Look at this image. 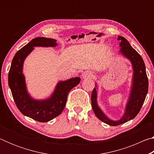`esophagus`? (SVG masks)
I'll return each instance as SVG.
<instances>
[{
  "instance_id": "obj_1",
  "label": "esophagus",
  "mask_w": 154,
  "mask_h": 154,
  "mask_svg": "<svg viewBox=\"0 0 154 154\" xmlns=\"http://www.w3.org/2000/svg\"><path fill=\"white\" fill-rule=\"evenodd\" d=\"M92 76V72H90L89 71H85L82 74V77H83V78H84V79H85V78L91 77Z\"/></svg>"
}]
</instances>
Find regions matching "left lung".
<instances>
[{"mask_svg":"<svg viewBox=\"0 0 154 154\" xmlns=\"http://www.w3.org/2000/svg\"><path fill=\"white\" fill-rule=\"evenodd\" d=\"M118 40L120 41V51L132 62L134 70L133 83L126 112L119 120L112 121L106 118L97 105L96 88L93 89L91 96L92 106L96 117L104 123L113 126L124 124L134 118L141 109L148 92V78L146 73L145 65L141 56L132 48L128 41L123 36H118Z\"/></svg>","mask_w":154,"mask_h":154,"instance_id":"left-lung-1","label":"left lung"}]
</instances>
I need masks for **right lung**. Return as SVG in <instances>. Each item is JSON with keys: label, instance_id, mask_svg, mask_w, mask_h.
I'll return each mask as SVG.
<instances>
[{"label": "right lung", "instance_id": "right-lung-1", "mask_svg": "<svg viewBox=\"0 0 154 154\" xmlns=\"http://www.w3.org/2000/svg\"><path fill=\"white\" fill-rule=\"evenodd\" d=\"M56 41L53 38L45 37L33 38L15 54L9 72V86L17 107L23 115L40 122L50 121L62 113L69 92L79 84L81 80L79 77H75L60 82L52 96L45 100H35L28 95L22 74L24 59L34 47H54L57 45Z\"/></svg>", "mask_w": 154, "mask_h": 154}]
</instances>
